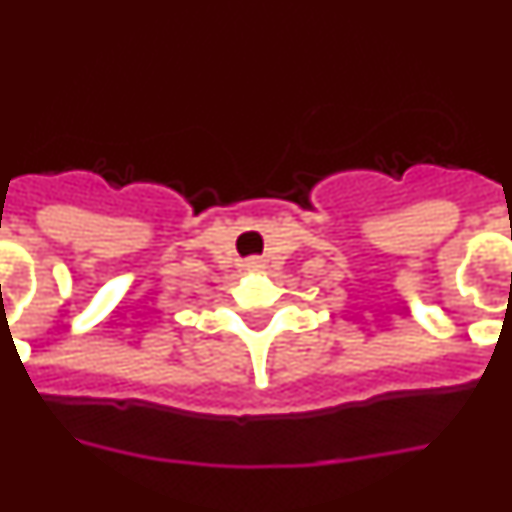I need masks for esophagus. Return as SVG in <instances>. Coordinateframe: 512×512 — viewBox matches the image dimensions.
I'll use <instances>...</instances> for the list:
<instances>
[{
    "label": "esophagus",
    "instance_id": "esophagus-1",
    "mask_svg": "<svg viewBox=\"0 0 512 512\" xmlns=\"http://www.w3.org/2000/svg\"><path fill=\"white\" fill-rule=\"evenodd\" d=\"M243 269H246V271H261V269H264V261H261V259H248L246 264H243Z\"/></svg>",
    "mask_w": 512,
    "mask_h": 512
}]
</instances>
